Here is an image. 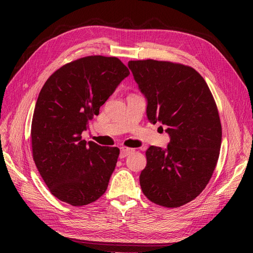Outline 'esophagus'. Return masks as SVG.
I'll use <instances>...</instances> for the list:
<instances>
[{
    "instance_id": "34e87169",
    "label": "esophagus",
    "mask_w": 253,
    "mask_h": 253,
    "mask_svg": "<svg viewBox=\"0 0 253 253\" xmlns=\"http://www.w3.org/2000/svg\"><path fill=\"white\" fill-rule=\"evenodd\" d=\"M133 152H134V149L126 148V147H122V148L120 149V155H119V157H120V158H125V157H126L127 155H129V154H131V153H133Z\"/></svg>"
}]
</instances>
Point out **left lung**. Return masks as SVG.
Wrapping results in <instances>:
<instances>
[{"instance_id": "obj_1", "label": "left lung", "mask_w": 253, "mask_h": 253, "mask_svg": "<svg viewBox=\"0 0 253 253\" xmlns=\"http://www.w3.org/2000/svg\"><path fill=\"white\" fill-rule=\"evenodd\" d=\"M147 116L167 126V149L151 147L139 176L149 200L178 208L200 195L215 169L221 143L219 115L206 81L194 68L168 61H128ZM163 127V126H162Z\"/></svg>"}]
</instances>
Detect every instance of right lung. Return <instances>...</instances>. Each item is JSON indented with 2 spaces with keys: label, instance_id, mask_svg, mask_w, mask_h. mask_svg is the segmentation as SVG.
I'll return each mask as SVG.
<instances>
[{
  "label": "right lung",
  "instance_id": "1",
  "mask_svg": "<svg viewBox=\"0 0 253 253\" xmlns=\"http://www.w3.org/2000/svg\"><path fill=\"white\" fill-rule=\"evenodd\" d=\"M128 75L116 57L88 56L60 67L44 83L32 122L33 157L58 200L84 206L108 189L119 149L86 142L81 134Z\"/></svg>",
  "mask_w": 253,
  "mask_h": 253
}]
</instances>
